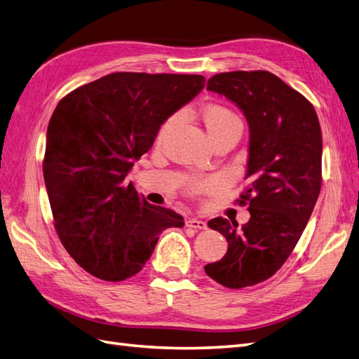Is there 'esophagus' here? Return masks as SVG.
<instances>
[{"label":"esophagus","mask_w":359,"mask_h":359,"mask_svg":"<svg viewBox=\"0 0 359 359\" xmlns=\"http://www.w3.org/2000/svg\"><path fill=\"white\" fill-rule=\"evenodd\" d=\"M187 227H191V229H206V223L198 219H189L186 222Z\"/></svg>","instance_id":"esophagus-1"}]
</instances>
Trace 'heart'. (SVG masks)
<instances>
[{
	"label": "heart",
	"instance_id": "obj_1",
	"mask_svg": "<svg viewBox=\"0 0 359 359\" xmlns=\"http://www.w3.org/2000/svg\"><path fill=\"white\" fill-rule=\"evenodd\" d=\"M202 119L206 132H208L210 137L214 140L215 137L222 136L223 133L229 132V130L235 128V127H241V121L238 115L229 109V107L224 104H219V103H211L208 106L203 107L202 111ZM177 121V115H173L170 118H168L165 123H163L158 137L165 136L169 130L172 128V126L175 124ZM219 181L210 178V180H193L190 182V190L193 191H203V190H211L214 189Z\"/></svg>",
	"mask_w": 359,
	"mask_h": 359
}]
</instances>
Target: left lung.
<instances>
[{
    "label": "left lung",
    "mask_w": 359,
    "mask_h": 359,
    "mask_svg": "<svg viewBox=\"0 0 359 359\" xmlns=\"http://www.w3.org/2000/svg\"><path fill=\"white\" fill-rule=\"evenodd\" d=\"M206 90L244 112L250 128L247 187L236 202L250 220L208 222L229 247L205 273L229 289L255 286L281 268L306 229L322 186V132L313 104L265 70L214 74Z\"/></svg>",
    "instance_id": "left-lung-1"
}]
</instances>
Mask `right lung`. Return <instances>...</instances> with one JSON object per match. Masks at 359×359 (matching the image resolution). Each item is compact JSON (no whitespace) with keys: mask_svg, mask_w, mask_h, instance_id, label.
Segmentation results:
<instances>
[{"mask_svg":"<svg viewBox=\"0 0 359 359\" xmlns=\"http://www.w3.org/2000/svg\"><path fill=\"white\" fill-rule=\"evenodd\" d=\"M205 86L201 74L116 72L62 97L48 126L43 177L60 240L85 271L123 281L144 268L158 235L182 227L126 177L160 126Z\"/></svg>","mask_w":359,"mask_h":359,"instance_id":"add662e5","label":"right lung"}]
</instances>
